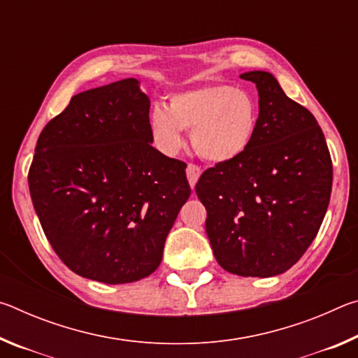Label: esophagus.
<instances>
[{
	"label": "esophagus",
	"mask_w": 358,
	"mask_h": 358,
	"mask_svg": "<svg viewBox=\"0 0 358 358\" xmlns=\"http://www.w3.org/2000/svg\"><path fill=\"white\" fill-rule=\"evenodd\" d=\"M201 167H199L197 164H187L186 167V177H187V181H189L191 187L196 186L199 177H201Z\"/></svg>",
	"instance_id": "1"
}]
</instances>
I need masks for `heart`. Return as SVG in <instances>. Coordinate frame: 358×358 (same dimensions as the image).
Wrapping results in <instances>:
<instances>
[{
  "label": "heart",
  "instance_id": "heart-1",
  "mask_svg": "<svg viewBox=\"0 0 358 358\" xmlns=\"http://www.w3.org/2000/svg\"><path fill=\"white\" fill-rule=\"evenodd\" d=\"M153 137L164 153L183 147V129L191 131L197 155L210 162H227L250 148L259 126V102L245 88L210 83L186 90L156 106L150 115Z\"/></svg>",
  "mask_w": 358,
  "mask_h": 358
}]
</instances>
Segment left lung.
I'll return each mask as SVG.
<instances>
[{
  "label": "left lung",
  "instance_id": "1",
  "mask_svg": "<svg viewBox=\"0 0 358 358\" xmlns=\"http://www.w3.org/2000/svg\"><path fill=\"white\" fill-rule=\"evenodd\" d=\"M259 126L243 155L205 171L196 194L207 208L211 250L224 270L268 278L296 264L316 238L330 202L333 167L313 113L276 78L251 71Z\"/></svg>",
  "mask_w": 358,
  "mask_h": 358
}]
</instances>
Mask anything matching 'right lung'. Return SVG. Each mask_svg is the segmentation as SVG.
<instances>
[{"label":"right lung","mask_w":358,"mask_h":358,"mask_svg":"<svg viewBox=\"0 0 358 358\" xmlns=\"http://www.w3.org/2000/svg\"><path fill=\"white\" fill-rule=\"evenodd\" d=\"M151 142L150 99L136 78L72 96L42 129L29 194L47 240L74 273L124 284L159 266L191 187L185 162Z\"/></svg>","instance_id":"1"}]
</instances>
